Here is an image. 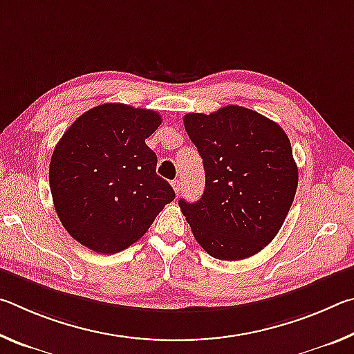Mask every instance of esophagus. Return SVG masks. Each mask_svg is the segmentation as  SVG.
<instances>
[{
	"instance_id": "34e87169",
	"label": "esophagus",
	"mask_w": 354,
	"mask_h": 354,
	"mask_svg": "<svg viewBox=\"0 0 354 354\" xmlns=\"http://www.w3.org/2000/svg\"><path fill=\"white\" fill-rule=\"evenodd\" d=\"M181 185H183V183L179 181V179H173V181H171V187L175 189L176 194H179V192H181Z\"/></svg>"
}]
</instances>
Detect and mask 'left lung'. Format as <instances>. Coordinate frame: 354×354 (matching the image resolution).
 Here are the masks:
<instances>
[{"label":"left lung","instance_id":"left-lung-1","mask_svg":"<svg viewBox=\"0 0 354 354\" xmlns=\"http://www.w3.org/2000/svg\"><path fill=\"white\" fill-rule=\"evenodd\" d=\"M184 127L205 165L195 203L179 206L203 248L215 259L241 261L267 247L295 198L298 169L278 123L242 106L187 113Z\"/></svg>","mask_w":354,"mask_h":354}]
</instances>
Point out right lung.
Wrapping results in <instances>:
<instances>
[{
  "label": "right lung",
  "mask_w": 354,
  "mask_h": 354,
  "mask_svg": "<svg viewBox=\"0 0 354 354\" xmlns=\"http://www.w3.org/2000/svg\"><path fill=\"white\" fill-rule=\"evenodd\" d=\"M160 122L154 111L106 103L84 112L59 140L50 162L53 203L84 247L101 254L127 250L175 200L145 143Z\"/></svg>",
  "instance_id": "add662e5"
}]
</instances>
